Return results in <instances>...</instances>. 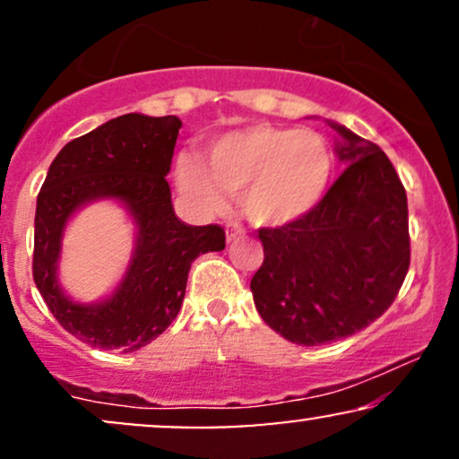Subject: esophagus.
<instances>
[{
	"instance_id": "esophagus-1",
	"label": "esophagus",
	"mask_w": 459,
	"mask_h": 459,
	"mask_svg": "<svg viewBox=\"0 0 459 459\" xmlns=\"http://www.w3.org/2000/svg\"><path fill=\"white\" fill-rule=\"evenodd\" d=\"M244 233H246V229L239 222H229V226H226V239L229 241L237 239V237H241Z\"/></svg>"
}]
</instances>
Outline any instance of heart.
<instances>
[{
  "label": "heart",
  "mask_w": 459,
  "mask_h": 459,
  "mask_svg": "<svg viewBox=\"0 0 459 459\" xmlns=\"http://www.w3.org/2000/svg\"><path fill=\"white\" fill-rule=\"evenodd\" d=\"M325 140L308 129L252 125L209 146L203 166L181 160L178 187L198 207L220 209L226 194H241L252 222L278 226L313 212L330 181Z\"/></svg>",
  "instance_id": "heart-1"
}]
</instances>
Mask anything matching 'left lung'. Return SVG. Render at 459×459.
<instances>
[{"instance_id": "obj_1", "label": "left lung", "mask_w": 459, "mask_h": 459, "mask_svg": "<svg viewBox=\"0 0 459 459\" xmlns=\"http://www.w3.org/2000/svg\"><path fill=\"white\" fill-rule=\"evenodd\" d=\"M345 170L317 207L259 229L263 265L250 281L255 307L278 334L324 345L367 328L397 298L410 267L408 198L380 146L350 129Z\"/></svg>"}]
</instances>
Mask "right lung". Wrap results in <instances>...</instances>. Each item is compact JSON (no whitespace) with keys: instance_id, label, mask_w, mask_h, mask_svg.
<instances>
[{"instance_id":"1","label":"right lung","mask_w":459,"mask_h":459,"mask_svg":"<svg viewBox=\"0 0 459 459\" xmlns=\"http://www.w3.org/2000/svg\"><path fill=\"white\" fill-rule=\"evenodd\" d=\"M178 129L177 116L125 114L108 120L57 152L39 192L34 282L57 324L99 350L135 351L157 339L181 310L194 259L226 246L222 226H189L172 209L166 175ZM97 197L128 204L139 224V244L115 296L83 307L64 296L55 270L65 220Z\"/></svg>"}]
</instances>
